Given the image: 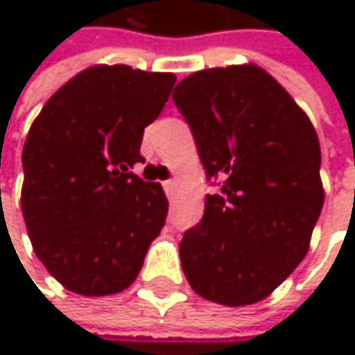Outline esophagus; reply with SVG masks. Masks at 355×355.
Listing matches in <instances>:
<instances>
[{
	"instance_id": "1",
	"label": "esophagus",
	"mask_w": 355,
	"mask_h": 355,
	"mask_svg": "<svg viewBox=\"0 0 355 355\" xmlns=\"http://www.w3.org/2000/svg\"><path fill=\"white\" fill-rule=\"evenodd\" d=\"M162 187H164V191H166V193H171V191H173V187H175V178L164 180V182H162Z\"/></svg>"
}]
</instances>
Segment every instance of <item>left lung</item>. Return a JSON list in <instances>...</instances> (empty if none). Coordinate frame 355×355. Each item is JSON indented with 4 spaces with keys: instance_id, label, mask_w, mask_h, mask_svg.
<instances>
[{
    "instance_id": "obj_1",
    "label": "left lung",
    "mask_w": 355,
    "mask_h": 355,
    "mask_svg": "<svg viewBox=\"0 0 355 355\" xmlns=\"http://www.w3.org/2000/svg\"><path fill=\"white\" fill-rule=\"evenodd\" d=\"M173 101L207 180L220 187L205 197L201 222L182 234V271L211 302H259L309 252L324 201L317 131L257 65L191 73Z\"/></svg>"
}]
</instances>
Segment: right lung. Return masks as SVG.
Here are the masks:
<instances>
[{
	"mask_svg": "<svg viewBox=\"0 0 355 355\" xmlns=\"http://www.w3.org/2000/svg\"><path fill=\"white\" fill-rule=\"evenodd\" d=\"M177 78L94 65L61 86L24 150L22 214L36 257L67 290L116 294L137 277L168 201L131 166Z\"/></svg>",
	"mask_w": 355,
	"mask_h": 355,
	"instance_id": "1",
	"label": "right lung"
}]
</instances>
